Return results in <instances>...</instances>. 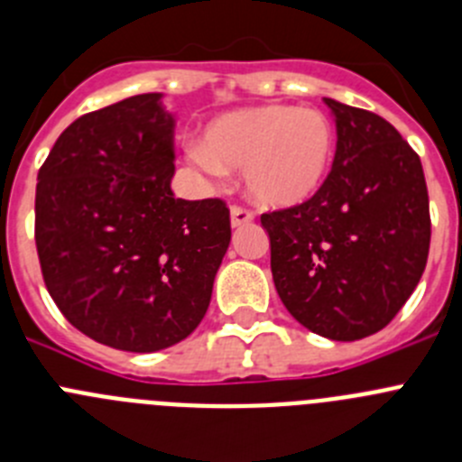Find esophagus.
I'll return each mask as SVG.
<instances>
[{
  "label": "esophagus",
  "instance_id": "34e87169",
  "mask_svg": "<svg viewBox=\"0 0 462 462\" xmlns=\"http://www.w3.org/2000/svg\"><path fill=\"white\" fill-rule=\"evenodd\" d=\"M253 221V211H248L245 207L235 205L230 209V223L232 227H241V226H248Z\"/></svg>",
  "mask_w": 462,
  "mask_h": 462
}]
</instances>
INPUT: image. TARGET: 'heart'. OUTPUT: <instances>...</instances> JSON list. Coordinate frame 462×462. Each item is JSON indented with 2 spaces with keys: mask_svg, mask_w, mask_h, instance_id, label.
Returning <instances> with one entry per match:
<instances>
[{
  "mask_svg": "<svg viewBox=\"0 0 462 462\" xmlns=\"http://www.w3.org/2000/svg\"><path fill=\"white\" fill-rule=\"evenodd\" d=\"M337 134L326 114L287 105L227 111L202 129L189 157L200 171H244V191L264 209L303 205L328 178Z\"/></svg>",
  "mask_w": 462,
  "mask_h": 462,
  "instance_id": "b5f03b06",
  "label": "heart"
}]
</instances>
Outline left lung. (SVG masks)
<instances>
[{
  "mask_svg": "<svg viewBox=\"0 0 462 462\" xmlns=\"http://www.w3.org/2000/svg\"><path fill=\"white\" fill-rule=\"evenodd\" d=\"M337 150L303 205L262 214L271 273L291 317L312 333L353 342L385 328L424 273L429 191L415 150L381 116L323 97Z\"/></svg>",
  "mask_w": 462,
  "mask_h": 462,
  "instance_id": "obj_1",
  "label": "left lung"
}]
</instances>
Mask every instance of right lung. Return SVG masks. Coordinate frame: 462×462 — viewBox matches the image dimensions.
<instances>
[{
	"mask_svg": "<svg viewBox=\"0 0 462 462\" xmlns=\"http://www.w3.org/2000/svg\"><path fill=\"white\" fill-rule=\"evenodd\" d=\"M162 97L134 95L77 118L36 187L47 291L86 337L132 353L198 328L232 235L223 200L172 196L175 118Z\"/></svg>",
	"mask_w": 462,
	"mask_h": 462,
	"instance_id": "1",
	"label": "right lung"
}]
</instances>
